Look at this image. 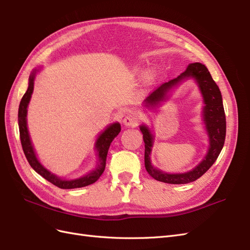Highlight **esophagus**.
I'll return each mask as SVG.
<instances>
[{"label":"esophagus","mask_w":250,"mask_h":250,"mask_svg":"<svg viewBox=\"0 0 250 250\" xmlns=\"http://www.w3.org/2000/svg\"><path fill=\"white\" fill-rule=\"evenodd\" d=\"M139 116L134 112H129L128 115L124 118V124L129 127H135L139 124Z\"/></svg>","instance_id":"esophagus-1"}]
</instances>
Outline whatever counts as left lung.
Instances as JSON below:
<instances>
[{
	"label": "left lung",
	"mask_w": 250,
	"mask_h": 250,
	"mask_svg": "<svg viewBox=\"0 0 250 250\" xmlns=\"http://www.w3.org/2000/svg\"><path fill=\"white\" fill-rule=\"evenodd\" d=\"M188 77H193L198 82L201 93L203 95L204 104L203 121L206 122L207 130L209 137V148L206 158L190 172L181 174H168L154 169L150 163V152L152 147V134L145 126H141L140 129L143 133L144 143H145V168L149 175L158 181L172 185L188 184L201 177L213 164L216 162L224 145L226 134V119L222 103V96L216 82L211 78L207 66L199 62L190 63L184 73L178 77L165 82L161 86L155 88L146 99V104L155 105L164 99L166 93L178 82Z\"/></svg>",
	"instance_id": "1"
}]
</instances>
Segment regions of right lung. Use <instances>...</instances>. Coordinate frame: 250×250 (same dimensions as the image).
I'll use <instances>...</instances> for the list:
<instances>
[{
	"mask_svg": "<svg viewBox=\"0 0 250 250\" xmlns=\"http://www.w3.org/2000/svg\"><path fill=\"white\" fill-rule=\"evenodd\" d=\"M33 86H34V74H32L29 78V86L25 95L22 96L20 107H19V128H20V138L22 151H24L25 156L27 158L28 163L30 166L42 175L44 179L50 181L51 184L60 188H82L88 185L94 184L95 181L99 179V177L102 175L105 169V164H106V156L108 152V148L110 146V143L115 139L119 132L121 131V126L119 123H115L110 125L106 130L100 134L99 139H98L96 143V148L98 151V155H99V165L98 168L94 170L92 173L87 174V175L80 177L78 179L74 180H64L57 177L54 174L49 172L47 169H44L42 166L37 161L35 156L34 150L32 147L31 141L29 138V133L27 129V106L30 101V98L33 93Z\"/></svg>",
	"mask_w": 250,
	"mask_h": 250,
	"instance_id": "1",
	"label": "right lung"
}]
</instances>
